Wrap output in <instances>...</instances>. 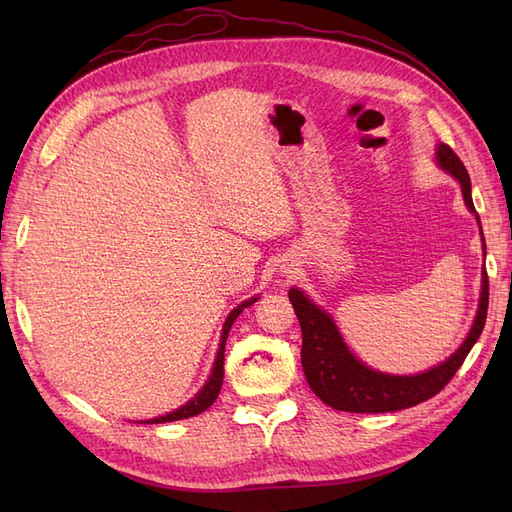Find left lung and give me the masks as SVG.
<instances>
[{"label": "left lung", "instance_id": "1", "mask_svg": "<svg viewBox=\"0 0 512 512\" xmlns=\"http://www.w3.org/2000/svg\"><path fill=\"white\" fill-rule=\"evenodd\" d=\"M438 164L461 183L463 200L472 211H476L472 203L470 175L457 153L448 145H440ZM288 299L301 324V365L312 391L324 404L335 410L378 414L423 404L453 380L457 369L476 344V339L483 333L489 307V277L487 271H483V292H480L478 314L466 342L461 344L451 359L418 376H389L369 369L346 348L329 314H324L297 288H290Z\"/></svg>", "mask_w": 512, "mask_h": 512}]
</instances>
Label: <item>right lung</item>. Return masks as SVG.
<instances>
[{"label": "right lung", "instance_id": "add662e5", "mask_svg": "<svg viewBox=\"0 0 512 512\" xmlns=\"http://www.w3.org/2000/svg\"><path fill=\"white\" fill-rule=\"evenodd\" d=\"M256 299H250L241 303L239 307L232 309V312L228 314L226 322H224V329H222V342H220V350H218V359H215V365H213V374L209 378V382L203 386V391H200L194 399H190L188 404L181 406L179 410L170 412L166 416H158V418H151V421H145V423H170V421H181V418H190V416H196L200 412H205L215 399H218L220 395V389H222V380H224V346H226V339H228V331L232 327V322L237 320V316L243 312L245 307L254 305Z\"/></svg>", "mask_w": 512, "mask_h": 512}]
</instances>
